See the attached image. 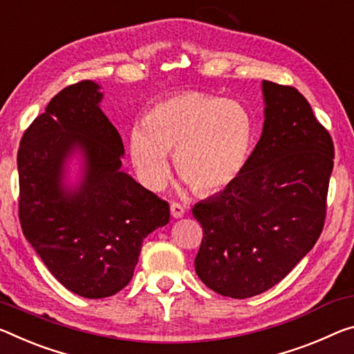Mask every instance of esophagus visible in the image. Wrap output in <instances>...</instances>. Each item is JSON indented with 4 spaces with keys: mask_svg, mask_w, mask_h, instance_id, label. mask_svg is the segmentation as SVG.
Returning <instances> with one entry per match:
<instances>
[{
    "mask_svg": "<svg viewBox=\"0 0 354 354\" xmlns=\"http://www.w3.org/2000/svg\"><path fill=\"white\" fill-rule=\"evenodd\" d=\"M170 212L173 218H181L184 217V214H186V207H184L181 203H171Z\"/></svg>",
    "mask_w": 354,
    "mask_h": 354,
    "instance_id": "esophagus-1",
    "label": "esophagus"
}]
</instances>
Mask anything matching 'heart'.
<instances>
[{
	"instance_id": "heart-1",
	"label": "heart",
	"mask_w": 354,
	"mask_h": 354,
	"mask_svg": "<svg viewBox=\"0 0 354 354\" xmlns=\"http://www.w3.org/2000/svg\"><path fill=\"white\" fill-rule=\"evenodd\" d=\"M254 122L244 105L203 93H183L151 106L145 124L129 132V154L148 189L164 186L168 153L198 194H214L236 181L248 164Z\"/></svg>"
}]
</instances>
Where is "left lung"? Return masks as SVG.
<instances>
[{"mask_svg":"<svg viewBox=\"0 0 354 354\" xmlns=\"http://www.w3.org/2000/svg\"><path fill=\"white\" fill-rule=\"evenodd\" d=\"M265 122L236 181L200 201L203 227L195 272L206 287L234 299L279 283L322 234L334 145L306 97L263 80Z\"/></svg>","mask_w":354,"mask_h":354,"instance_id":"left-lung-1","label":"left lung"}]
</instances>
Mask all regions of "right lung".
Segmentation results:
<instances>
[{
	"label": "right lung",
	"instance_id": "add662e5",
	"mask_svg": "<svg viewBox=\"0 0 354 354\" xmlns=\"http://www.w3.org/2000/svg\"><path fill=\"white\" fill-rule=\"evenodd\" d=\"M100 85L59 91L21 137L20 225L53 277L78 296H113L131 282L143 239L170 221V207L121 170L122 140L100 110ZM81 178L65 181L73 156Z\"/></svg>",
	"mask_w": 354,
	"mask_h": 354
}]
</instances>
